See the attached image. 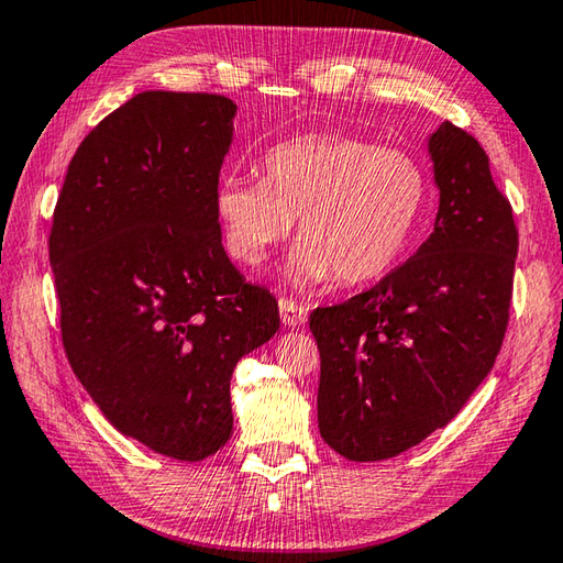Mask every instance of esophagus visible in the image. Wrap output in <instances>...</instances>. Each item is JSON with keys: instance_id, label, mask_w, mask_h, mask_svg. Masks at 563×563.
<instances>
[{"instance_id": "obj_1", "label": "esophagus", "mask_w": 563, "mask_h": 563, "mask_svg": "<svg viewBox=\"0 0 563 563\" xmlns=\"http://www.w3.org/2000/svg\"><path fill=\"white\" fill-rule=\"evenodd\" d=\"M280 319L285 325H302L307 321V307L292 297H280Z\"/></svg>"}]
</instances>
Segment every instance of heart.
Listing matches in <instances>:
<instances>
[{"instance_id": "1", "label": "heart", "mask_w": 563, "mask_h": 563, "mask_svg": "<svg viewBox=\"0 0 563 563\" xmlns=\"http://www.w3.org/2000/svg\"><path fill=\"white\" fill-rule=\"evenodd\" d=\"M429 196L422 163L400 148L343 134H305L266 151L258 179L225 177L216 216L228 254L261 266L292 232L295 283L343 287L382 278L398 264Z\"/></svg>"}]
</instances>
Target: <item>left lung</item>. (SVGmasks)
Returning a JSON list of instances; mask_svg holds the SVG:
<instances>
[{"label":"left lung","mask_w":563,"mask_h":563,"mask_svg":"<svg viewBox=\"0 0 563 563\" xmlns=\"http://www.w3.org/2000/svg\"><path fill=\"white\" fill-rule=\"evenodd\" d=\"M441 191L434 232L372 290L311 311L319 429L347 461H386L446 427L499 355L518 228L475 136L429 139Z\"/></svg>","instance_id":"left-lung-1"}]
</instances>
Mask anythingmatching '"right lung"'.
Instances as JSON below:
<instances>
[{
	"mask_svg": "<svg viewBox=\"0 0 563 563\" xmlns=\"http://www.w3.org/2000/svg\"><path fill=\"white\" fill-rule=\"evenodd\" d=\"M234 110L213 93L126 100L76 148L47 240L78 382L122 434L177 461L225 446L232 372L280 325L220 242Z\"/></svg>",
	"mask_w": 563,
	"mask_h": 563,
	"instance_id": "obj_1",
	"label": "right lung"
}]
</instances>
